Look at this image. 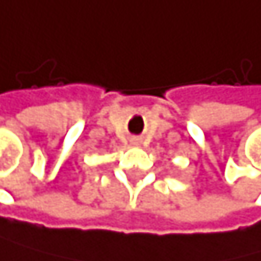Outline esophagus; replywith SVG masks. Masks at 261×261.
Returning <instances> with one entry per match:
<instances>
[{"label":"esophagus","mask_w":261,"mask_h":261,"mask_svg":"<svg viewBox=\"0 0 261 261\" xmlns=\"http://www.w3.org/2000/svg\"><path fill=\"white\" fill-rule=\"evenodd\" d=\"M136 144H137V145H139V142H136Z\"/></svg>","instance_id":"esophagus-1"}]
</instances>
